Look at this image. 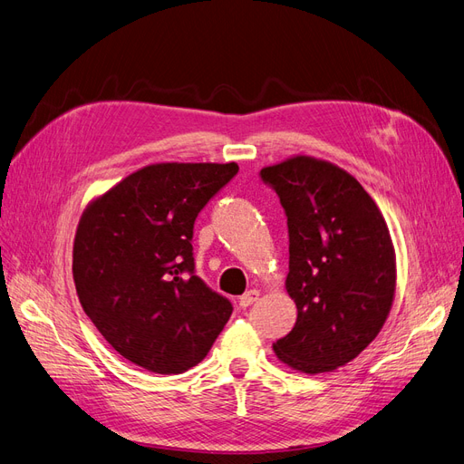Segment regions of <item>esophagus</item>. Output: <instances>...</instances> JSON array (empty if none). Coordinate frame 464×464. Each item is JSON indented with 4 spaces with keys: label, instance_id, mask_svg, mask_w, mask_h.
Returning <instances> with one entry per match:
<instances>
[{
    "label": "esophagus",
    "instance_id": "34e87169",
    "mask_svg": "<svg viewBox=\"0 0 464 464\" xmlns=\"http://www.w3.org/2000/svg\"><path fill=\"white\" fill-rule=\"evenodd\" d=\"M259 297V292L257 290H248V292H245L243 295H240V299H238V305L243 307V309H246V307H250L254 301Z\"/></svg>",
    "mask_w": 464,
    "mask_h": 464
}]
</instances>
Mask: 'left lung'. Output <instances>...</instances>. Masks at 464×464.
Instances as JSON below:
<instances>
[{
    "label": "left lung",
    "instance_id": "obj_1",
    "mask_svg": "<svg viewBox=\"0 0 464 464\" xmlns=\"http://www.w3.org/2000/svg\"><path fill=\"white\" fill-rule=\"evenodd\" d=\"M288 218L286 290L297 320L273 345L280 362L324 373L356 358L381 332L396 290V259L375 200L343 169L295 155L266 167Z\"/></svg>",
    "mask_w": 464,
    "mask_h": 464
}]
</instances>
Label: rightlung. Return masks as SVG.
Returning <instances> with one entry per match:
<instances>
[{
    "label": "right lung",
    "instance_id": "right-lung-1",
    "mask_svg": "<svg viewBox=\"0 0 464 464\" xmlns=\"http://www.w3.org/2000/svg\"><path fill=\"white\" fill-rule=\"evenodd\" d=\"M237 163H159L94 198L73 240L82 307L108 343L153 373L203 360L233 313L195 275L193 224Z\"/></svg>",
    "mask_w": 464,
    "mask_h": 464
}]
</instances>
